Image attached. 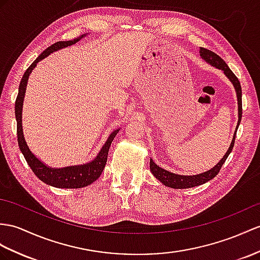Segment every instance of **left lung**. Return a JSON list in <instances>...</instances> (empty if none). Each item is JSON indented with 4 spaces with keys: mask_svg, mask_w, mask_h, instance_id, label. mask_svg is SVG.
Wrapping results in <instances>:
<instances>
[{
    "mask_svg": "<svg viewBox=\"0 0 260 260\" xmlns=\"http://www.w3.org/2000/svg\"><path fill=\"white\" fill-rule=\"evenodd\" d=\"M200 53H201L202 58L205 59L208 64H211L216 68H219V69H221V71H224L225 75L230 78V80L233 82L234 87H235V90L237 93V101H238V123H237L236 131H235V134H234V138H233L232 143L230 145L229 151L226 152V154L224 155L223 159H221L212 170L207 171V172L198 174V175H193V176L179 175V174H174V173L169 172V171L160 168L159 166H156V164L153 162V160H150V170H151L152 174H153L160 182H162L164 185L169 186V187H173V188L194 187V186H198L201 184H204V183H206L207 181L214 179L215 176L218 174L220 168L223 167V164L225 163L226 159L229 157L230 153L234 148V143H235V138H236V132L238 129V125L240 123V120H242V113H243L242 86H240V82H239L238 78L236 77V75L231 71L230 67L227 66L226 62L223 60V58H220L217 54H215L214 52H212V50L204 48V47H201Z\"/></svg>",
    "mask_w": 260,
    "mask_h": 260,
    "instance_id": "1",
    "label": "left lung"
}]
</instances>
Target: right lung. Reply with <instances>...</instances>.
<instances>
[{
  "label": "right lung",
  "mask_w": 260,
  "mask_h": 260,
  "mask_svg": "<svg viewBox=\"0 0 260 260\" xmlns=\"http://www.w3.org/2000/svg\"><path fill=\"white\" fill-rule=\"evenodd\" d=\"M84 36L76 39L74 41H66V42H57L53 45H50L46 48L44 52L37 57V58L31 62V65L26 69L24 73L23 77L20 82V87H18V93L15 100V117L17 122V142L20 150L23 153L25 160H26L29 168L33 171L34 174L44 183L48 185H52L59 188H80L91 184L92 182L96 181L99 176L103 173L105 166L107 163V157H108L109 148L111 142L115 139L116 135L119 130L113 131L109 136L108 140L105 143V145L98 153L96 159H93L90 163L84 164V166H77V167H67L64 169H53L46 167L45 164L42 163L37 157L31 153L28 149L26 142L23 136V129H22V107H23V100L25 89H26L27 79L28 76L33 71V68L36 66L37 62L45 58L50 53L55 52L57 49L64 48L67 46H71L76 42H78Z\"/></svg>",
  "instance_id": "1"
}]
</instances>
